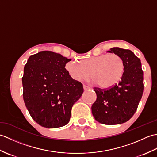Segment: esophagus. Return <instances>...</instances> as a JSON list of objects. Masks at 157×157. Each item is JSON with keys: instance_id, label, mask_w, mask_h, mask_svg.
<instances>
[{"instance_id": "obj_1", "label": "esophagus", "mask_w": 157, "mask_h": 157, "mask_svg": "<svg viewBox=\"0 0 157 157\" xmlns=\"http://www.w3.org/2000/svg\"><path fill=\"white\" fill-rule=\"evenodd\" d=\"M84 90H89V89H90V88L89 87V86H86V85H84Z\"/></svg>"}]
</instances>
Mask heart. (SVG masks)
I'll use <instances>...</instances> for the list:
<instances>
[{"label": "heart", "mask_w": 157, "mask_h": 157, "mask_svg": "<svg viewBox=\"0 0 157 157\" xmlns=\"http://www.w3.org/2000/svg\"><path fill=\"white\" fill-rule=\"evenodd\" d=\"M65 69L73 80L86 81L91 75L98 86L107 88L120 81L125 71V64L121 56L112 53L86 59L81 63L68 62Z\"/></svg>", "instance_id": "1"}]
</instances>
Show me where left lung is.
<instances>
[{
  "instance_id": "8db88e82",
  "label": "left lung",
  "mask_w": 157,
  "mask_h": 157,
  "mask_svg": "<svg viewBox=\"0 0 157 157\" xmlns=\"http://www.w3.org/2000/svg\"><path fill=\"white\" fill-rule=\"evenodd\" d=\"M114 52L123 59L125 71L119 82L107 88H94L96 100L92 106L96 121L105 125H117L128 121L138 109L144 90L140 59L128 49L114 47Z\"/></svg>"
}]
</instances>
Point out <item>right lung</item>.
I'll return each instance as SVG.
<instances>
[{
    "label": "right lung",
    "mask_w": 157,
    "mask_h": 157,
    "mask_svg": "<svg viewBox=\"0 0 157 157\" xmlns=\"http://www.w3.org/2000/svg\"><path fill=\"white\" fill-rule=\"evenodd\" d=\"M70 61L45 51L31 55L24 67L23 101L32 118L44 128L67 124L73 105L84 92L82 83L73 80L66 71Z\"/></svg>",
    "instance_id": "obj_1"
}]
</instances>
